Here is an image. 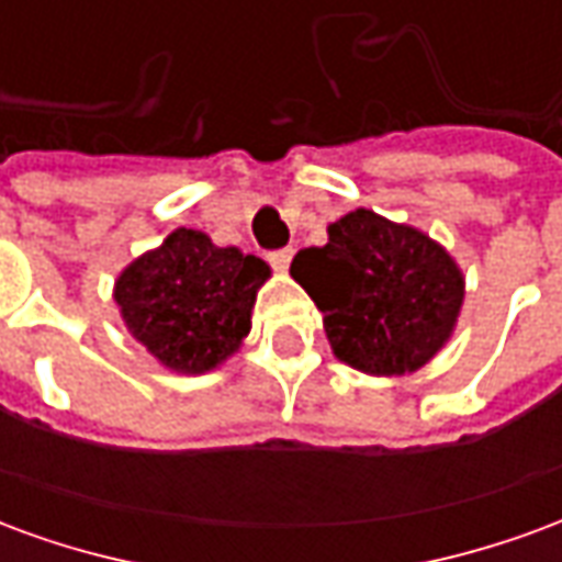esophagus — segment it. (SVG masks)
<instances>
[{
    "label": "esophagus",
    "mask_w": 562,
    "mask_h": 562,
    "mask_svg": "<svg viewBox=\"0 0 562 562\" xmlns=\"http://www.w3.org/2000/svg\"><path fill=\"white\" fill-rule=\"evenodd\" d=\"M292 256H294V249H277V252H270L268 261H270V268L273 270H280V273H285L289 270V265H292Z\"/></svg>",
    "instance_id": "obj_1"
}]
</instances>
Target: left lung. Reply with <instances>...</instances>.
I'll use <instances>...</instances> for the list:
<instances>
[{
    "mask_svg": "<svg viewBox=\"0 0 562 562\" xmlns=\"http://www.w3.org/2000/svg\"><path fill=\"white\" fill-rule=\"evenodd\" d=\"M292 277L325 316L334 355L370 376H403L454 330L463 273L409 225L358 207L328 225V244L301 249Z\"/></svg>",
    "mask_w": 562,
    "mask_h": 562,
    "instance_id": "obj_1",
    "label": "left lung"
}]
</instances>
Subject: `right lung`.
<instances>
[{"label": "right lung", "mask_w": 562, "mask_h": 562, "mask_svg": "<svg viewBox=\"0 0 562 562\" xmlns=\"http://www.w3.org/2000/svg\"><path fill=\"white\" fill-rule=\"evenodd\" d=\"M270 268L237 246L177 228L135 258L116 280L114 301L132 337L177 373L222 364L249 334V316Z\"/></svg>", "instance_id": "1"}]
</instances>
